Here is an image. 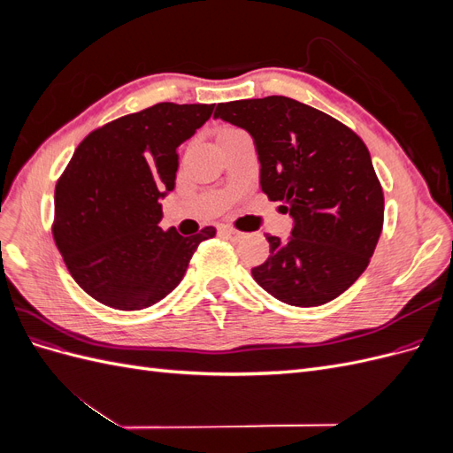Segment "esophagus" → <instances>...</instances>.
<instances>
[{
	"instance_id": "34e87169",
	"label": "esophagus",
	"mask_w": 453,
	"mask_h": 453,
	"mask_svg": "<svg viewBox=\"0 0 453 453\" xmlns=\"http://www.w3.org/2000/svg\"><path fill=\"white\" fill-rule=\"evenodd\" d=\"M219 232H221L223 236H226V238H228V240H232V242H238V240H242V238H243V234H242L240 230H234V228L226 226V225L219 226Z\"/></svg>"
}]
</instances>
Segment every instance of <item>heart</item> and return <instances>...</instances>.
Listing matches in <instances>:
<instances>
[{
    "label": "heart",
    "mask_w": 453,
    "mask_h": 453,
    "mask_svg": "<svg viewBox=\"0 0 453 453\" xmlns=\"http://www.w3.org/2000/svg\"><path fill=\"white\" fill-rule=\"evenodd\" d=\"M225 132H226V130H225Z\"/></svg>",
    "instance_id": "heart-1"
}]
</instances>
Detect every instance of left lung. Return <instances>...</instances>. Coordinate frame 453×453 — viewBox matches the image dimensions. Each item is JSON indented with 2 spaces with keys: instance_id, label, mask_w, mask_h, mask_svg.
<instances>
[{
  "instance_id": "8db88e82",
  "label": "left lung",
  "mask_w": 453,
  "mask_h": 453,
  "mask_svg": "<svg viewBox=\"0 0 453 453\" xmlns=\"http://www.w3.org/2000/svg\"><path fill=\"white\" fill-rule=\"evenodd\" d=\"M215 119L248 132L260 188L293 219L291 236H266L255 281L298 308L331 303L366 270L383 225V193L363 140L306 104L268 96L219 104Z\"/></svg>"
}]
</instances>
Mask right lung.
Returning <instances> with one entry per match:
<instances>
[{
    "instance_id": "obj_1",
    "label": "right lung",
    "mask_w": 453,
    "mask_h": 453,
    "mask_svg": "<svg viewBox=\"0 0 453 453\" xmlns=\"http://www.w3.org/2000/svg\"><path fill=\"white\" fill-rule=\"evenodd\" d=\"M215 104H157L90 132L54 190L52 236L77 285L115 310H143L183 280L198 243L162 230V200L175 187L177 147Z\"/></svg>"
}]
</instances>
